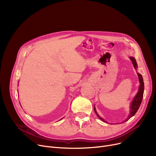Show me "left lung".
<instances>
[{
  "label": "left lung",
  "mask_w": 156,
  "mask_h": 156,
  "mask_svg": "<svg viewBox=\"0 0 156 156\" xmlns=\"http://www.w3.org/2000/svg\"><path fill=\"white\" fill-rule=\"evenodd\" d=\"M129 59H131V61H132L135 69H136L137 68H138V66H137V63H136V61L135 59L133 57H129ZM137 75L138 76L139 82H140V86H139L137 94H136V95L133 98V99L132 103H131V104H130V111H129V115H128V118L125 120H124V121L122 122H126V121H128L129 119H130L131 118L135 115V113L137 112L138 109H139V108H140V105L141 102L142 101L143 95H144V80H143V78H142V76L141 74L137 73ZM94 111H95V112L97 114V116L99 117V118L100 119H101L102 121H103L104 122H106L104 120V119H102L101 117H100L99 114H98V113L96 111V109L95 108V106H94Z\"/></svg>",
  "instance_id": "1"
}]
</instances>
